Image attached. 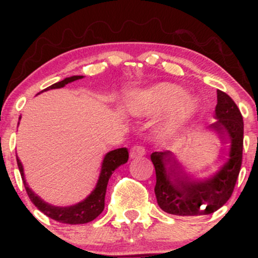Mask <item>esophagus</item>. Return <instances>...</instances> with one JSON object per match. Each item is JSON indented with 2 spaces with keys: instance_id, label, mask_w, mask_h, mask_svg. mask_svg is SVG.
<instances>
[{
  "instance_id": "34e87169",
  "label": "esophagus",
  "mask_w": 258,
  "mask_h": 258,
  "mask_svg": "<svg viewBox=\"0 0 258 258\" xmlns=\"http://www.w3.org/2000/svg\"><path fill=\"white\" fill-rule=\"evenodd\" d=\"M147 150H146V147H144L143 143H136L135 146H133L131 149H130V156H131L132 159H136V158H141V156L146 155Z\"/></svg>"
}]
</instances>
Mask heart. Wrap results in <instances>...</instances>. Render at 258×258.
<instances>
[{
    "label": "heart",
    "mask_w": 258,
    "mask_h": 258,
    "mask_svg": "<svg viewBox=\"0 0 258 258\" xmlns=\"http://www.w3.org/2000/svg\"><path fill=\"white\" fill-rule=\"evenodd\" d=\"M183 98L184 92L182 90L161 85L146 91L136 92L130 100V109L135 114H149L178 104ZM190 110V103H184L179 108L180 112H189Z\"/></svg>",
    "instance_id": "b5f03b06"
}]
</instances>
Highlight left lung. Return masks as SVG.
<instances>
[{
	"label": "left lung",
	"mask_w": 258,
	"mask_h": 258,
	"mask_svg": "<svg viewBox=\"0 0 258 258\" xmlns=\"http://www.w3.org/2000/svg\"><path fill=\"white\" fill-rule=\"evenodd\" d=\"M216 121L212 128L224 131L230 139L229 159L214 178L206 182H190L179 174L176 161L168 152H155L150 155L155 167V195L159 206L165 212L176 216L210 215L232 197L240 172L244 144V121L241 112L227 93L217 90ZM174 164L167 170V163Z\"/></svg>",
	"instance_id": "left-lung-1"
}]
</instances>
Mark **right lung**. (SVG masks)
Wrapping results in <instances>:
<instances>
[{"instance_id":"right-lung-1","label":"right lung","mask_w":258,"mask_h":258,"mask_svg":"<svg viewBox=\"0 0 258 258\" xmlns=\"http://www.w3.org/2000/svg\"><path fill=\"white\" fill-rule=\"evenodd\" d=\"M82 76H72V78L64 79L63 81H59L57 84H53L49 87H47L46 90H52V88H60L64 87L65 85H68L69 82L75 81V80L81 79ZM127 160H128V152H127L126 148H120V149H115L112 152H109L105 155L104 160H103L102 165V171H100V176L97 183L96 189L92 191L90 197L87 199L82 201V203L76 204L74 206L69 207H55L52 205H48L44 201H42L37 195H35L30 190L28 184H26L24 179V172H23V166L20 160L17 158V164L18 168H19L20 174H22V179L24 182L25 190L28 193V197L30 198L31 203L40 210L41 212H43L44 215L48 216L52 220L60 222V223H67V224H84L88 223V222L93 221L94 218H97L102 214V211L104 210V203H105V193H106V185H108L109 178L116 170L117 167L121 165L126 164Z\"/></svg>"}]
</instances>
